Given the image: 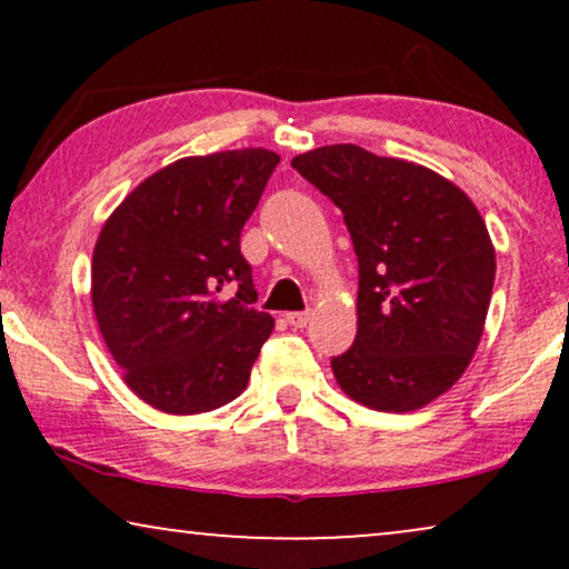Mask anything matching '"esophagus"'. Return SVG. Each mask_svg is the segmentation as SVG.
I'll list each match as a JSON object with an SVG mask.
<instances>
[{"label": "esophagus", "instance_id": "34e87169", "mask_svg": "<svg viewBox=\"0 0 569 569\" xmlns=\"http://www.w3.org/2000/svg\"><path fill=\"white\" fill-rule=\"evenodd\" d=\"M287 323L295 326V329H302V326H308L310 321V313H287Z\"/></svg>", "mask_w": 569, "mask_h": 569}]
</instances>
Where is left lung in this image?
<instances>
[{"label":"left lung","instance_id":"obj_1","mask_svg":"<svg viewBox=\"0 0 569 569\" xmlns=\"http://www.w3.org/2000/svg\"><path fill=\"white\" fill-rule=\"evenodd\" d=\"M292 168L345 214L360 263L357 337L331 370L378 411H415L463 376L495 284V246L473 201L435 170L357 144L302 152Z\"/></svg>","mask_w":569,"mask_h":569}]
</instances>
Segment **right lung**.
Returning <instances> with one entry per match:
<instances>
[{"mask_svg": "<svg viewBox=\"0 0 569 569\" xmlns=\"http://www.w3.org/2000/svg\"><path fill=\"white\" fill-rule=\"evenodd\" d=\"M277 162L261 147L176 160L100 230L92 308L123 380L150 407L201 415L246 391L274 318L251 308L240 230Z\"/></svg>", "mask_w": 569, "mask_h": 569, "instance_id": "obj_1", "label": "right lung"}]
</instances>
